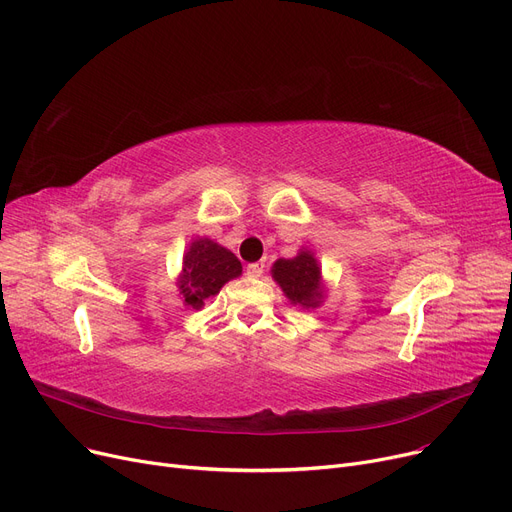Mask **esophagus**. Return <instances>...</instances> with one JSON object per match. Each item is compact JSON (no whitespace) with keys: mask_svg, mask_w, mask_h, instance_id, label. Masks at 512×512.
Wrapping results in <instances>:
<instances>
[{"mask_svg":"<svg viewBox=\"0 0 512 512\" xmlns=\"http://www.w3.org/2000/svg\"><path fill=\"white\" fill-rule=\"evenodd\" d=\"M263 272H265V261L247 265V276H251V278H259V276H263Z\"/></svg>","mask_w":512,"mask_h":512,"instance_id":"obj_1","label":"esophagus"}]
</instances>
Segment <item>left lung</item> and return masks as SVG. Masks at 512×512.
I'll return each mask as SVG.
<instances>
[{"label": "left lung", "mask_w": 512, "mask_h": 512, "mask_svg": "<svg viewBox=\"0 0 512 512\" xmlns=\"http://www.w3.org/2000/svg\"><path fill=\"white\" fill-rule=\"evenodd\" d=\"M272 278L294 305L309 309L319 307L324 299L321 270L311 251H299L292 259H278L272 267Z\"/></svg>", "instance_id": "1"}]
</instances>
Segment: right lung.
I'll return each instance as SVG.
<instances>
[{"label":"right lung","instance_id":"1","mask_svg":"<svg viewBox=\"0 0 512 512\" xmlns=\"http://www.w3.org/2000/svg\"><path fill=\"white\" fill-rule=\"evenodd\" d=\"M242 274L236 255L209 238H195L182 257V274L176 282L186 307L201 309L209 297Z\"/></svg>","mask_w":512,"mask_h":512}]
</instances>
